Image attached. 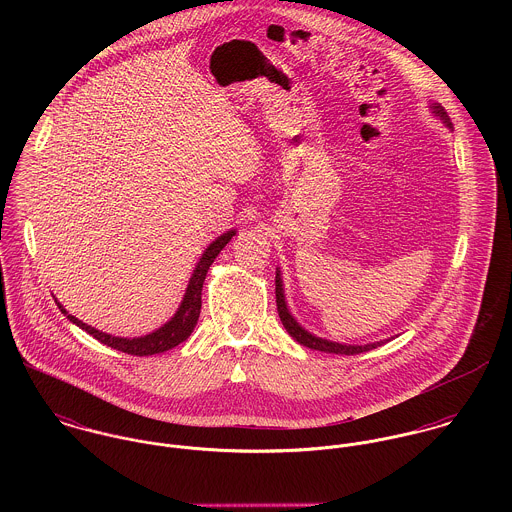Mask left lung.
Masks as SVG:
<instances>
[{
    "label": "left lung",
    "mask_w": 512,
    "mask_h": 512,
    "mask_svg": "<svg viewBox=\"0 0 512 512\" xmlns=\"http://www.w3.org/2000/svg\"><path fill=\"white\" fill-rule=\"evenodd\" d=\"M432 108H434V112L438 114L439 118H441L447 126H451V122H449V118H447V112H445L439 104H434ZM276 303H278V313H280V319H282L286 331L292 335L293 339H295L299 345H303V347H309V349H315V351H323V353H335V355H359V353L372 351V349H376V347L382 345V341H380V343H368V345H341V343H333V341H327V339H319V337H313L311 333H307V331L293 319L292 313L288 311L280 274H276Z\"/></svg>",
    "instance_id": "obj_1"
}]
</instances>
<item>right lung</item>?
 Wrapping results in <instances>:
<instances>
[{"mask_svg": "<svg viewBox=\"0 0 512 512\" xmlns=\"http://www.w3.org/2000/svg\"><path fill=\"white\" fill-rule=\"evenodd\" d=\"M236 234V230H228L224 232L222 236H219L207 250L205 254L201 256L197 268L193 270V276L189 280V286H187V292L185 297L181 301V307L177 309V313L171 317L169 323H165L161 329L149 333L146 337H138V339H122V337H112V335H106L82 321H78L76 317H73L71 313H67V309L57 301L59 309L73 321L74 325H78L80 329H84L88 335H92L96 341L116 349V351H122V353H128V355H134V357H147V355H157V353H165L173 347H177L179 343H183L195 329L197 325V319H199V313H201V292H203V282L207 278V272L211 268V264L215 262V258L219 256L220 250L230 242V238Z\"/></svg>", "mask_w": 512, "mask_h": 512, "instance_id": "add662e5", "label": "right lung"}]
</instances>
